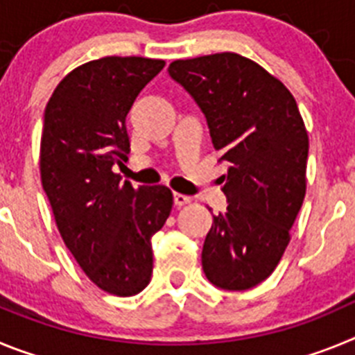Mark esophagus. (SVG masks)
<instances>
[{
    "instance_id": "1",
    "label": "esophagus",
    "mask_w": 355,
    "mask_h": 355,
    "mask_svg": "<svg viewBox=\"0 0 355 355\" xmlns=\"http://www.w3.org/2000/svg\"><path fill=\"white\" fill-rule=\"evenodd\" d=\"M190 200H192V197L190 196H184V193H174V205L178 206V208L188 205Z\"/></svg>"
}]
</instances>
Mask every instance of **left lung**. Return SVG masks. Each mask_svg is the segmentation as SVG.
I'll return each instance as SVG.
<instances>
[{
  "instance_id": "1",
  "label": "left lung",
  "mask_w": 355,
  "mask_h": 355,
  "mask_svg": "<svg viewBox=\"0 0 355 355\" xmlns=\"http://www.w3.org/2000/svg\"><path fill=\"white\" fill-rule=\"evenodd\" d=\"M168 74L205 114L213 147L227 162V211L213 215L202 270L229 291L254 288L275 270L306 196L309 139L290 90L236 53L175 60Z\"/></svg>"
}]
</instances>
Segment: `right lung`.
Masks as SVG:
<instances>
[{"label":"right lung","instance_id":"obj_1","mask_svg":"<svg viewBox=\"0 0 355 355\" xmlns=\"http://www.w3.org/2000/svg\"><path fill=\"white\" fill-rule=\"evenodd\" d=\"M165 67L142 56H105L71 71L44 112L40 180L56 227L81 270L119 297L153 274L150 238L172 209L163 184L133 188L112 171L130 155L126 115Z\"/></svg>","mask_w":355,"mask_h":355}]
</instances>
